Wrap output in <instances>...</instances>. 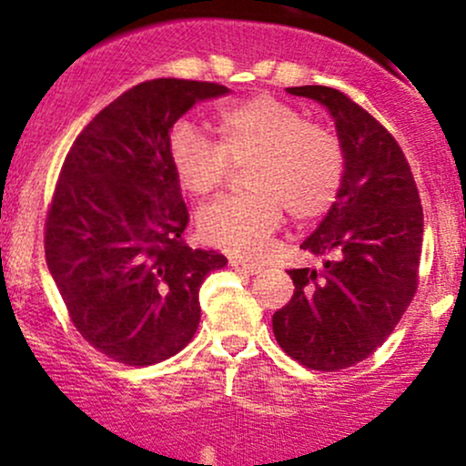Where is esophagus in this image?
<instances>
[{
    "mask_svg": "<svg viewBox=\"0 0 466 466\" xmlns=\"http://www.w3.org/2000/svg\"><path fill=\"white\" fill-rule=\"evenodd\" d=\"M232 267L237 271H240V274H258L263 267L256 265V263H248V260H232Z\"/></svg>",
    "mask_w": 466,
    "mask_h": 466,
    "instance_id": "obj_1",
    "label": "esophagus"
}]
</instances>
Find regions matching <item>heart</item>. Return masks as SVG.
I'll return each instance as SVG.
<instances>
[{"mask_svg":"<svg viewBox=\"0 0 466 466\" xmlns=\"http://www.w3.org/2000/svg\"><path fill=\"white\" fill-rule=\"evenodd\" d=\"M217 144L188 120L166 140L170 173L184 192L206 197L226 181L229 164L245 166V195L218 197L197 215L199 237L232 256H258L285 210L298 223L324 217L339 197L346 155L335 133L296 106L254 96L212 116Z\"/></svg>","mask_w":466,"mask_h":466,"instance_id":"heart-1","label":"heart"}]
</instances>
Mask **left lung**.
<instances>
[{
    "label": "left lung",
    "instance_id": "obj_1",
    "mask_svg": "<svg viewBox=\"0 0 466 466\" xmlns=\"http://www.w3.org/2000/svg\"><path fill=\"white\" fill-rule=\"evenodd\" d=\"M287 92L330 111L346 173L333 208L302 243V249L329 260L319 271H287L296 289L271 322L289 357L313 370L335 372L372 355L414 298L420 197L397 140L363 106L324 85Z\"/></svg>",
    "mask_w": 466,
    "mask_h": 466
}]
</instances>
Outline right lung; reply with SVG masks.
Returning a JSON list of instances; mask_svg holds the SVG:
<instances>
[{"label": "right lung", "instance_id": "add662e5", "mask_svg": "<svg viewBox=\"0 0 466 466\" xmlns=\"http://www.w3.org/2000/svg\"><path fill=\"white\" fill-rule=\"evenodd\" d=\"M229 89L155 78L117 96L69 148L46 218V260L85 341L127 366L188 346L199 289L228 265L184 243L188 210L166 140L192 105Z\"/></svg>", "mask_w": 466, "mask_h": 466}]
</instances>
